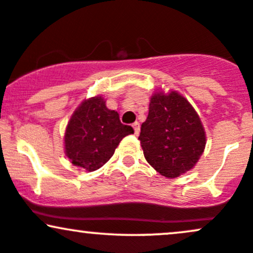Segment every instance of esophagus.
<instances>
[{
	"instance_id": "obj_1",
	"label": "esophagus",
	"mask_w": 253,
	"mask_h": 253,
	"mask_svg": "<svg viewBox=\"0 0 253 253\" xmlns=\"http://www.w3.org/2000/svg\"><path fill=\"white\" fill-rule=\"evenodd\" d=\"M132 126H133V129H134V134L138 135L139 132H140V124H139L138 121H135V123L133 124Z\"/></svg>"
}]
</instances>
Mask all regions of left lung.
I'll return each instance as SVG.
<instances>
[{
	"label": "left lung",
	"instance_id": "obj_1",
	"mask_svg": "<svg viewBox=\"0 0 253 253\" xmlns=\"http://www.w3.org/2000/svg\"><path fill=\"white\" fill-rule=\"evenodd\" d=\"M147 163L168 178L193 169L206 146V133L193 106L177 91L155 92L139 135Z\"/></svg>",
	"mask_w": 253,
	"mask_h": 253
}]
</instances>
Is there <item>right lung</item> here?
Listing matches in <instances>:
<instances>
[{"mask_svg": "<svg viewBox=\"0 0 253 253\" xmlns=\"http://www.w3.org/2000/svg\"><path fill=\"white\" fill-rule=\"evenodd\" d=\"M130 126L121 124L118 112L106 107L102 96L84 100L75 110L64 136L65 155L76 167L95 171L103 167Z\"/></svg>", "mask_w": 253, "mask_h": 253, "instance_id": "right-lung-1", "label": "right lung"}]
</instances>
